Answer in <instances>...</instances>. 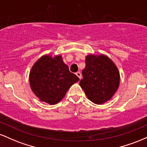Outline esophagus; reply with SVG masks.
<instances>
[{"label":"esophagus","instance_id":"1","mask_svg":"<svg viewBox=\"0 0 147 147\" xmlns=\"http://www.w3.org/2000/svg\"><path fill=\"white\" fill-rule=\"evenodd\" d=\"M76 75L77 76V77H79V79H82V73H81L80 72H76Z\"/></svg>","mask_w":147,"mask_h":147}]
</instances>
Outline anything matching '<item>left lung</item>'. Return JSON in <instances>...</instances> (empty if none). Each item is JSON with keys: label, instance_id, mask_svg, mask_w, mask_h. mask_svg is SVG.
<instances>
[{"label": "left lung", "instance_id": "left-lung-1", "mask_svg": "<svg viewBox=\"0 0 147 147\" xmlns=\"http://www.w3.org/2000/svg\"><path fill=\"white\" fill-rule=\"evenodd\" d=\"M85 62L80 86L91 102L104 104L112 99L119 86L118 68L109 57L102 54L88 55Z\"/></svg>", "mask_w": 147, "mask_h": 147}]
</instances>
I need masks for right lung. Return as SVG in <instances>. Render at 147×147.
Wrapping results in <instances>:
<instances>
[{
	"label": "right lung",
	"mask_w": 147,
	"mask_h": 147,
	"mask_svg": "<svg viewBox=\"0 0 147 147\" xmlns=\"http://www.w3.org/2000/svg\"><path fill=\"white\" fill-rule=\"evenodd\" d=\"M79 77L69 71L60 55H45L35 62L30 70L31 90L41 102L55 105L63 98Z\"/></svg>",
	"instance_id": "add662e5"
}]
</instances>
